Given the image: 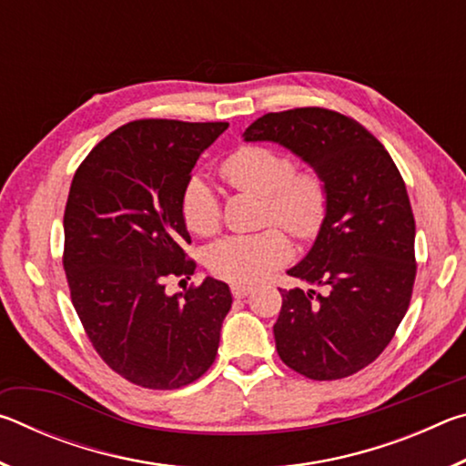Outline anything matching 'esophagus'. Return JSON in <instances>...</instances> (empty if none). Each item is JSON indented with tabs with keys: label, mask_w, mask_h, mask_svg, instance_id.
I'll list each match as a JSON object with an SVG mask.
<instances>
[{
	"label": "esophagus",
	"mask_w": 466,
	"mask_h": 466,
	"mask_svg": "<svg viewBox=\"0 0 466 466\" xmlns=\"http://www.w3.org/2000/svg\"><path fill=\"white\" fill-rule=\"evenodd\" d=\"M230 291H232L234 298L240 299V298H247L250 294V288L248 286H240V283H232Z\"/></svg>",
	"instance_id": "esophagus-1"
}]
</instances>
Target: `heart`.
<instances>
[{"label": "heart", "mask_w": 466, "mask_h": 466, "mask_svg": "<svg viewBox=\"0 0 466 466\" xmlns=\"http://www.w3.org/2000/svg\"><path fill=\"white\" fill-rule=\"evenodd\" d=\"M228 185L263 199L261 224H278L298 240H312L329 218V185L314 168H296L289 154L263 144L234 149L219 167ZM180 216L188 230L214 234L222 219V205L201 177H191L180 193ZM291 258V244L279 228L255 234H232L211 244L205 265L219 279L257 283Z\"/></svg>", "instance_id": "obj_1"}]
</instances>
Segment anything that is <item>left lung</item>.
<instances>
[{"label":"left lung","instance_id":"8db88e82","mask_svg":"<svg viewBox=\"0 0 466 466\" xmlns=\"http://www.w3.org/2000/svg\"><path fill=\"white\" fill-rule=\"evenodd\" d=\"M247 141H278L325 177L329 218L283 289L273 325L283 364L310 380H339L380 356L413 294L415 218L405 180L364 125L322 106L267 113Z\"/></svg>","mask_w":466,"mask_h":466}]
</instances>
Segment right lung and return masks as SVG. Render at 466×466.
<instances>
[{
	"label": "right lung",
	"instance_id": "1",
	"mask_svg": "<svg viewBox=\"0 0 466 466\" xmlns=\"http://www.w3.org/2000/svg\"><path fill=\"white\" fill-rule=\"evenodd\" d=\"M228 123L139 119L115 129L77 167L63 216V269L82 327L102 361L131 384L172 390L214 364L230 288L191 278L180 193Z\"/></svg>",
	"mask_w": 466,
	"mask_h": 466
}]
</instances>
